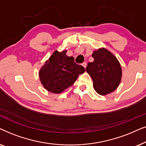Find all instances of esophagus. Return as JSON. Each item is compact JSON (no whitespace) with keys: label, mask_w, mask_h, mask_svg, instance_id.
I'll return each mask as SVG.
<instances>
[{"label":"esophagus","mask_w":146,"mask_h":146,"mask_svg":"<svg viewBox=\"0 0 146 146\" xmlns=\"http://www.w3.org/2000/svg\"><path fill=\"white\" fill-rule=\"evenodd\" d=\"M82 65H83V67H84L85 68H86V67H87V63H86V62H84V63H82Z\"/></svg>","instance_id":"obj_1"}]
</instances>
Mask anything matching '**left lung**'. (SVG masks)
<instances>
[{
  "instance_id": "left-lung-1",
  "label": "left lung",
  "mask_w": 146,
  "mask_h": 146,
  "mask_svg": "<svg viewBox=\"0 0 146 146\" xmlns=\"http://www.w3.org/2000/svg\"><path fill=\"white\" fill-rule=\"evenodd\" d=\"M94 61L89 63L86 71L93 81L96 92L104 96L115 91L121 78V68L116 57L105 48L93 52Z\"/></svg>"
}]
</instances>
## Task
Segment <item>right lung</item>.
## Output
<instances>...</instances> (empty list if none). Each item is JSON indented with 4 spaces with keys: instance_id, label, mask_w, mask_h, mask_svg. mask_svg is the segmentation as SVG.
I'll list each match as a JSON object with an SVG mask.
<instances>
[{
    "instance_id": "add662e5",
    "label": "right lung",
    "mask_w": 146,
    "mask_h": 146,
    "mask_svg": "<svg viewBox=\"0 0 146 146\" xmlns=\"http://www.w3.org/2000/svg\"><path fill=\"white\" fill-rule=\"evenodd\" d=\"M66 52L55 50L39 71L41 83L50 92L61 93L85 71L82 65L75 63L74 57L66 55Z\"/></svg>"
}]
</instances>
